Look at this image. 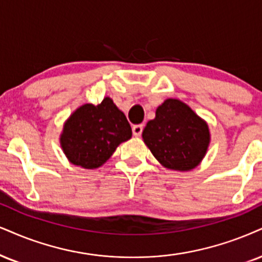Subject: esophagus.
<instances>
[{"instance_id":"esophagus-1","label":"esophagus","mask_w":262,"mask_h":262,"mask_svg":"<svg viewBox=\"0 0 262 262\" xmlns=\"http://www.w3.org/2000/svg\"><path fill=\"white\" fill-rule=\"evenodd\" d=\"M142 132H143V125H134V126H132V134H134V136L140 137L142 135Z\"/></svg>"}]
</instances>
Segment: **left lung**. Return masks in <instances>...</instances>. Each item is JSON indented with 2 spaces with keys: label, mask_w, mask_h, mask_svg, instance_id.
<instances>
[{
  "label": "left lung",
  "mask_w": 262,
  "mask_h": 262,
  "mask_svg": "<svg viewBox=\"0 0 262 262\" xmlns=\"http://www.w3.org/2000/svg\"><path fill=\"white\" fill-rule=\"evenodd\" d=\"M142 137L161 165L179 171L198 165L210 141L206 122L185 103L172 98L158 106L156 119L148 121Z\"/></svg>",
  "instance_id": "left-lung-1"
}]
</instances>
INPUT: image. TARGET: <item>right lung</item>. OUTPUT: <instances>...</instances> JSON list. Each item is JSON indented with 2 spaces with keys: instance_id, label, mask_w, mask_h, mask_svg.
<instances>
[{
  "instance_id": "1",
  "label": "right lung",
  "mask_w": 262,
  "mask_h": 262,
  "mask_svg": "<svg viewBox=\"0 0 262 262\" xmlns=\"http://www.w3.org/2000/svg\"><path fill=\"white\" fill-rule=\"evenodd\" d=\"M131 136L125 114L106 97L101 104H85L73 113L64 125L62 148L74 165L96 169Z\"/></svg>"
}]
</instances>
